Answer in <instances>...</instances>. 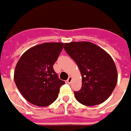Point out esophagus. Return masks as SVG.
Instances as JSON below:
<instances>
[{
  "label": "esophagus",
  "instance_id": "esophagus-1",
  "mask_svg": "<svg viewBox=\"0 0 131 131\" xmlns=\"http://www.w3.org/2000/svg\"><path fill=\"white\" fill-rule=\"evenodd\" d=\"M72 80V78L71 76H70V77H69V78L67 79V83H68L70 84V83H71Z\"/></svg>",
  "mask_w": 131,
  "mask_h": 131
}]
</instances>
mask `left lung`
I'll return each mask as SVG.
<instances>
[{
	"label": "left lung",
	"mask_w": 131,
	"mask_h": 131,
	"mask_svg": "<svg viewBox=\"0 0 131 131\" xmlns=\"http://www.w3.org/2000/svg\"><path fill=\"white\" fill-rule=\"evenodd\" d=\"M64 50L78 64L82 75V88L74 92L76 99L85 106L105 102L117 82V71L110 55L86 41L64 43Z\"/></svg>",
	"instance_id": "8db88e82"
}]
</instances>
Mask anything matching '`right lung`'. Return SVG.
I'll return each instance as SVG.
<instances>
[{"label": "right lung", "instance_id": "right-lung-1", "mask_svg": "<svg viewBox=\"0 0 131 131\" xmlns=\"http://www.w3.org/2000/svg\"><path fill=\"white\" fill-rule=\"evenodd\" d=\"M64 48L62 43H44L25 51L16 64L14 78L17 88L29 103L38 106L51 104L64 81L53 65Z\"/></svg>", "mask_w": 131, "mask_h": 131}]
</instances>
